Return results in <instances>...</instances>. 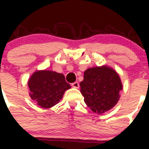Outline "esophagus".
Returning <instances> with one entry per match:
<instances>
[{
	"label": "esophagus",
	"mask_w": 149,
	"mask_h": 149,
	"mask_svg": "<svg viewBox=\"0 0 149 149\" xmlns=\"http://www.w3.org/2000/svg\"><path fill=\"white\" fill-rule=\"evenodd\" d=\"M71 86L73 87V88H78L79 87V82H74V83H73L71 84Z\"/></svg>",
	"instance_id": "esophagus-1"
}]
</instances>
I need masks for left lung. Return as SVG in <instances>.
I'll list each match as a JSON object with an SVG mask.
<instances>
[{
	"mask_svg": "<svg viewBox=\"0 0 149 149\" xmlns=\"http://www.w3.org/2000/svg\"><path fill=\"white\" fill-rule=\"evenodd\" d=\"M80 86L85 103L97 114L112 109L119 101L120 91L123 89L118 73L107 65L86 69Z\"/></svg>",
	"mask_w": 149,
	"mask_h": 149,
	"instance_id": "left-lung-1",
	"label": "left lung"
}]
</instances>
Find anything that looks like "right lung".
Listing matches in <instances>:
<instances>
[{"mask_svg": "<svg viewBox=\"0 0 149 149\" xmlns=\"http://www.w3.org/2000/svg\"><path fill=\"white\" fill-rule=\"evenodd\" d=\"M30 97L44 109L55 106L70 88L62 73L52 70H36L28 81Z\"/></svg>", "mask_w": 149, "mask_h": 149, "instance_id": "right-lung-1", "label": "right lung"}]
</instances>
